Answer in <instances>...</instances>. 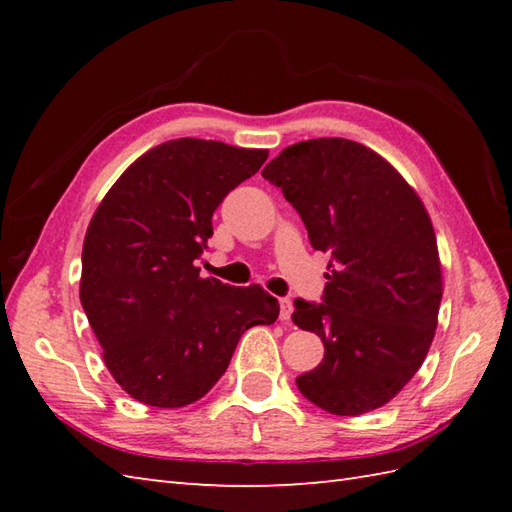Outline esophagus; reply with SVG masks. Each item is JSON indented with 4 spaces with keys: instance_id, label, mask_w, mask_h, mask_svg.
<instances>
[{
    "instance_id": "esophagus-1",
    "label": "esophagus",
    "mask_w": 512,
    "mask_h": 512,
    "mask_svg": "<svg viewBox=\"0 0 512 512\" xmlns=\"http://www.w3.org/2000/svg\"><path fill=\"white\" fill-rule=\"evenodd\" d=\"M290 314H292V301L288 297L279 299V319L281 321H290Z\"/></svg>"
}]
</instances>
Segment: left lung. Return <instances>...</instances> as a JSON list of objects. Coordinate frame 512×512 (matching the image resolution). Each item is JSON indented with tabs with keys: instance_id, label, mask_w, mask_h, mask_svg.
Instances as JSON below:
<instances>
[{
	"instance_id": "1",
	"label": "left lung",
	"mask_w": 512,
	"mask_h": 512,
	"mask_svg": "<svg viewBox=\"0 0 512 512\" xmlns=\"http://www.w3.org/2000/svg\"><path fill=\"white\" fill-rule=\"evenodd\" d=\"M262 176L295 206L312 248L332 255L323 301L297 299L292 312L325 347L299 391L334 416L387 405L438 325L442 270L427 209L385 158L345 138L290 145Z\"/></svg>"
}]
</instances>
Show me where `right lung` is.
Returning a JSON list of instances; mask_svg holds the SVG:
<instances>
[{
	"label": "right lung",
	"mask_w": 512,
	"mask_h": 512,
	"mask_svg": "<svg viewBox=\"0 0 512 512\" xmlns=\"http://www.w3.org/2000/svg\"><path fill=\"white\" fill-rule=\"evenodd\" d=\"M266 158V149L220 140H169L129 165L96 209L81 306L107 369L138 402L176 409L200 400L242 334L277 321L279 303L264 288L202 279L195 266L213 211Z\"/></svg>",
	"instance_id": "obj_1"
}]
</instances>
